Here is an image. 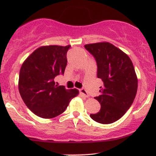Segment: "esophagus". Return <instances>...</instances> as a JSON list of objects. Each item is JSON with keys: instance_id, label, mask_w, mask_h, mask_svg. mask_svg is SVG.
Instances as JSON below:
<instances>
[{"instance_id": "1", "label": "esophagus", "mask_w": 156, "mask_h": 156, "mask_svg": "<svg viewBox=\"0 0 156 156\" xmlns=\"http://www.w3.org/2000/svg\"><path fill=\"white\" fill-rule=\"evenodd\" d=\"M80 94H81L83 96L86 97V98H89V94H88V92H87V90H86V89H84V88L80 89Z\"/></svg>"}]
</instances>
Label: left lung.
Wrapping results in <instances>:
<instances>
[{"mask_svg":"<svg viewBox=\"0 0 156 156\" xmlns=\"http://www.w3.org/2000/svg\"><path fill=\"white\" fill-rule=\"evenodd\" d=\"M84 48L95 58L97 76L103 82L101 95L94 98L101 103V110L90 117L101 124H111L124 115L135 99L138 79L133 64L126 53L109 42L85 44Z\"/></svg>","mask_w":156,"mask_h":156,"instance_id":"left-lung-1","label":"left lung"}]
</instances>
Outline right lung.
I'll return each mask as SVG.
<instances>
[{"instance_id": "right-lung-1", "label": "right lung", "mask_w": 156, "mask_h": 156, "mask_svg": "<svg viewBox=\"0 0 156 156\" xmlns=\"http://www.w3.org/2000/svg\"><path fill=\"white\" fill-rule=\"evenodd\" d=\"M70 45H48L37 48L20 68L18 88L25 104L39 117L51 119L66 110L78 94V89H66L55 84L54 78L64 74L67 52Z\"/></svg>"}]
</instances>
